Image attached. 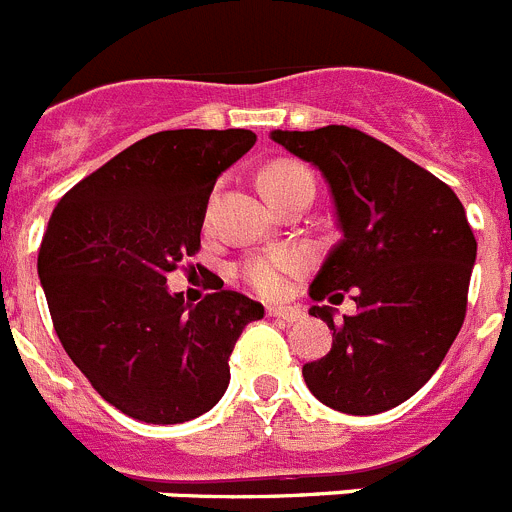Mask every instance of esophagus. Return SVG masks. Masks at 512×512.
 <instances>
[{"label":"esophagus","mask_w":512,"mask_h":512,"mask_svg":"<svg viewBox=\"0 0 512 512\" xmlns=\"http://www.w3.org/2000/svg\"><path fill=\"white\" fill-rule=\"evenodd\" d=\"M266 312H269V318H277L287 325L297 323L302 318V310L297 305H269Z\"/></svg>","instance_id":"34e87169"}]
</instances>
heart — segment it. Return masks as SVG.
Instances as JSON below:
<instances>
[{
  "instance_id": "b5f03b06",
  "label": "heart",
  "mask_w": 512,
  "mask_h": 512,
  "mask_svg": "<svg viewBox=\"0 0 512 512\" xmlns=\"http://www.w3.org/2000/svg\"><path fill=\"white\" fill-rule=\"evenodd\" d=\"M300 182H310L312 176L305 166L289 164V161H279V164H271L269 169H264L259 184L264 189L266 200L274 202L279 194H284L287 189H292ZM302 266V259L295 251H274L264 253V256H251L248 261H243L238 274H241L243 282L248 287H253L259 295L277 297L284 292V284H287V274L297 271Z\"/></svg>"
}]
</instances>
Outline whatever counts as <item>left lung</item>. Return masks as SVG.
Listing matches in <instances>:
<instances>
[{"label":"left lung","mask_w":512,"mask_h":512,"mask_svg":"<svg viewBox=\"0 0 512 512\" xmlns=\"http://www.w3.org/2000/svg\"><path fill=\"white\" fill-rule=\"evenodd\" d=\"M271 140L323 174L341 230L310 284V315L333 330V348L302 366L305 384L348 415L397 408L433 377L464 323L477 261L464 205L361 130H271ZM346 291L357 312L336 321L329 306Z\"/></svg>","instance_id":"8db88e82"}]
</instances>
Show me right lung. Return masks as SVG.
<instances>
[{"instance_id":"add662e5","label":"right lung","mask_w":512,"mask_h":512,"mask_svg":"<svg viewBox=\"0 0 512 512\" xmlns=\"http://www.w3.org/2000/svg\"><path fill=\"white\" fill-rule=\"evenodd\" d=\"M251 130H164L63 194L38 253L53 328L120 413L153 425L200 418L225 395L228 359L264 305L217 289L197 307L166 277L200 248L217 176Z\"/></svg>"}]
</instances>
